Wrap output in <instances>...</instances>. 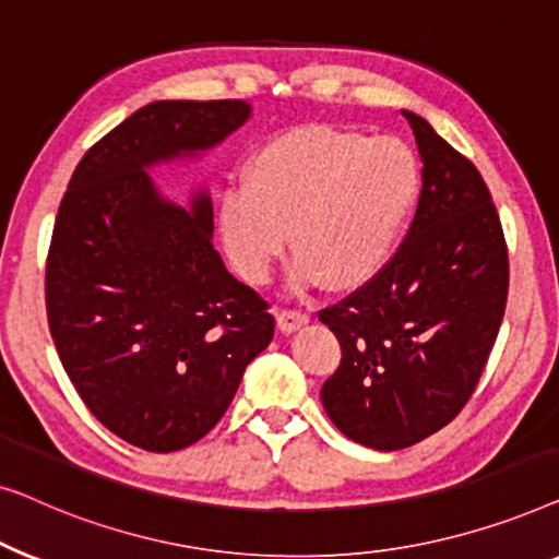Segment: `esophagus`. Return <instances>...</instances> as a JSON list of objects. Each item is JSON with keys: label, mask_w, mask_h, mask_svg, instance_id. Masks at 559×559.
Listing matches in <instances>:
<instances>
[{"label": "esophagus", "mask_w": 559, "mask_h": 559, "mask_svg": "<svg viewBox=\"0 0 559 559\" xmlns=\"http://www.w3.org/2000/svg\"><path fill=\"white\" fill-rule=\"evenodd\" d=\"M276 324L283 334H294L298 329L309 324V317L301 311H288V309H281L276 311Z\"/></svg>", "instance_id": "34e87169"}]
</instances>
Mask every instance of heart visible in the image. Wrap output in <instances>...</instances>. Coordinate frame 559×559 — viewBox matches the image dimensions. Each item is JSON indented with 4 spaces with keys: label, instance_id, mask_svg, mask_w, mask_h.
<instances>
[{
    "label": "heart",
    "instance_id": "b5f03b06",
    "mask_svg": "<svg viewBox=\"0 0 559 559\" xmlns=\"http://www.w3.org/2000/svg\"><path fill=\"white\" fill-rule=\"evenodd\" d=\"M418 198V156L400 139L296 126L265 141L246 182L223 192L217 233L248 283L269 281L290 242L296 288L347 290L388 265Z\"/></svg>",
    "mask_w": 559,
    "mask_h": 559
}]
</instances>
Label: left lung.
Here are the masks:
<instances>
[{
    "mask_svg": "<svg viewBox=\"0 0 559 559\" xmlns=\"http://www.w3.org/2000/svg\"><path fill=\"white\" fill-rule=\"evenodd\" d=\"M418 210L377 276L319 313L342 344L321 403L344 436L400 451L468 403L504 319L509 255L489 187L423 116Z\"/></svg>",
    "mask_w": 559,
    "mask_h": 559,
    "instance_id": "obj_1",
    "label": "left lung"
}]
</instances>
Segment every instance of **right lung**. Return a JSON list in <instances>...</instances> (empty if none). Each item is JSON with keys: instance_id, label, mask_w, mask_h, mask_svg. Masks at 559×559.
<instances>
[{"instance_id": "1", "label": "right lung", "mask_w": 559, "mask_h": 559, "mask_svg": "<svg viewBox=\"0 0 559 559\" xmlns=\"http://www.w3.org/2000/svg\"><path fill=\"white\" fill-rule=\"evenodd\" d=\"M248 100H156L88 148L55 219L50 334L85 407L126 443H198L273 340V317L212 248V198L187 207L148 171L198 162L250 119Z\"/></svg>"}]
</instances>
